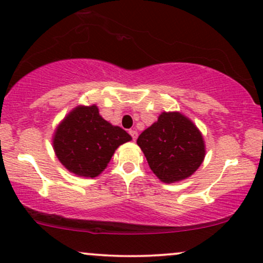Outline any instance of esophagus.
<instances>
[{"mask_svg": "<svg viewBox=\"0 0 263 263\" xmlns=\"http://www.w3.org/2000/svg\"><path fill=\"white\" fill-rule=\"evenodd\" d=\"M129 134H130V137L133 138V140H137L138 138V132L137 130H129Z\"/></svg>", "mask_w": 263, "mask_h": 263, "instance_id": "1", "label": "esophagus"}]
</instances>
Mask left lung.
<instances>
[{"label": "left lung", "mask_w": 263, "mask_h": 263, "mask_svg": "<svg viewBox=\"0 0 263 263\" xmlns=\"http://www.w3.org/2000/svg\"><path fill=\"white\" fill-rule=\"evenodd\" d=\"M138 145L151 171L163 183L189 178L205 158V142L196 125L179 112H163L139 135Z\"/></svg>", "instance_id": "1"}]
</instances>
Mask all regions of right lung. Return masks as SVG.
<instances>
[{
  "label": "right lung",
  "mask_w": 263,
  "mask_h": 263,
  "mask_svg": "<svg viewBox=\"0 0 263 263\" xmlns=\"http://www.w3.org/2000/svg\"><path fill=\"white\" fill-rule=\"evenodd\" d=\"M132 137L100 116L97 106H78L54 132L56 156L68 171L95 178L105 170L119 145Z\"/></svg>",
  "instance_id": "add662e5"
}]
</instances>
